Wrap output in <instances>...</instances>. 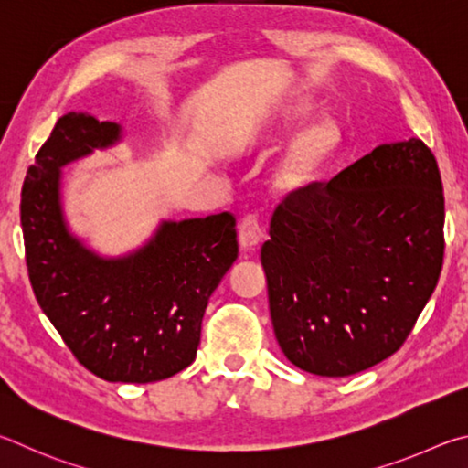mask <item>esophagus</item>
Here are the masks:
<instances>
[{"mask_svg":"<svg viewBox=\"0 0 468 468\" xmlns=\"http://www.w3.org/2000/svg\"><path fill=\"white\" fill-rule=\"evenodd\" d=\"M265 236L263 226L259 224L257 216H247L239 226V242L242 250H252L257 249V244Z\"/></svg>","mask_w":468,"mask_h":468,"instance_id":"obj_1","label":"esophagus"}]
</instances>
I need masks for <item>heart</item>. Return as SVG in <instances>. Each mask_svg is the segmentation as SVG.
Wrapping results in <instances>:
<instances>
[{"label":"heart","mask_w":468,"mask_h":468,"mask_svg":"<svg viewBox=\"0 0 468 468\" xmlns=\"http://www.w3.org/2000/svg\"><path fill=\"white\" fill-rule=\"evenodd\" d=\"M310 106H298L296 121L308 117ZM343 147V129L337 119L323 117L300 131L285 147L280 162L275 164L271 175L267 178L269 191L277 199H292L306 193L326 166L337 158Z\"/></svg>","instance_id":"heart-1"}]
</instances>
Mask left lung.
I'll list each match as a JSON object with an SVG mask.
<instances>
[{"mask_svg": "<svg viewBox=\"0 0 468 468\" xmlns=\"http://www.w3.org/2000/svg\"><path fill=\"white\" fill-rule=\"evenodd\" d=\"M261 249L285 357L341 378L403 346L444 261V193L421 139L382 144L275 209Z\"/></svg>", "mask_w": 468, "mask_h": 468, "instance_id": "1", "label": "left lung"}]
</instances>
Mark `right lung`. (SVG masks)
<instances>
[{
  "mask_svg": "<svg viewBox=\"0 0 468 468\" xmlns=\"http://www.w3.org/2000/svg\"><path fill=\"white\" fill-rule=\"evenodd\" d=\"M122 139L119 122L71 111L55 122L22 185L28 277L78 362L109 382H155L195 362L209 296L239 257L229 213L162 219L142 247L104 257L65 219L68 164Z\"/></svg>",
  "mask_w": 468,
  "mask_h": 468,
  "instance_id": "1",
  "label": "right lung"
}]
</instances>
